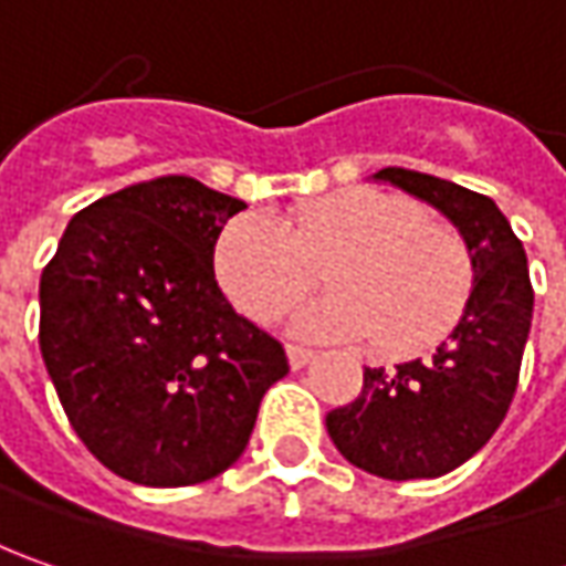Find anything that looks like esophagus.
<instances>
[{
    "label": "esophagus",
    "instance_id": "1",
    "mask_svg": "<svg viewBox=\"0 0 566 566\" xmlns=\"http://www.w3.org/2000/svg\"><path fill=\"white\" fill-rule=\"evenodd\" d=\"M286 356H290V365H293L295 371H298V368H305L308 361L315 359V353H312V349H302V346H290V349H286Z\"/></svg>",
    "mask_w": 566,
    "mask_h": 566
}]
</instances>
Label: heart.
<instances>
[{
	"mask_svg": "<svg viewBox=\"0 0 566 566\" xmlns=\"http://www.w3.org/2000/svg\"><path fill=\"white\" fill-rule=\"evenodd\" d=\"M213 271L229 302L264 324L295 312L324 271L334 295L298 317V331L371 337L380 353H416L444 337L472 286L460 232L375 188L317 198L276 223L235 217L217 239Z\"/></svg>",
	"mask_w": 566,
	"mask_h": 566,
	"instance_id": "obj_1",
	"label": "heart"
}]
</instances>
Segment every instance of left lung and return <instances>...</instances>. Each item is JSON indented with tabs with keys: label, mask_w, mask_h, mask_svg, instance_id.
<instances>
[{
	"label": "left lung",
	"mask_w": 566,
	"mask_h": 566,
	"mask_svg": "<svg viewBox=\"0 0 566 566\" xmlns=\"http://www.w3.org/2000/svg\"><path fill=\"white\" fill-rule=\"evenodd\" d=\"M375 179L457 227L472 261V290L428 359L365 368L359 397L327 412V434L353 467L378 479H438L489 444L511 409L533 327L530 264L507 217L485 195L400 166Z\"/></svg>",
	"instance_id": "8db88e82"
}]
</instances>
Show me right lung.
<instances>
[{
  "mask_svg": "<svg viewBox=\"0 0 566 566\" xmlns=\"http://www.w3.org/2000/svg\"><path fill=\"white\" fill-rule=\"evenodd\" d=\"M245 201L188 176L106 195L40 276V353L84 447L116 475L179 489L249 444L283 346L235 315L213 245Z\"/></svg>",
  "mask_w": 566,
  "mask_h": 566,
  "instance_id": "1",
  "label": "right lung"
}]
</instances>
